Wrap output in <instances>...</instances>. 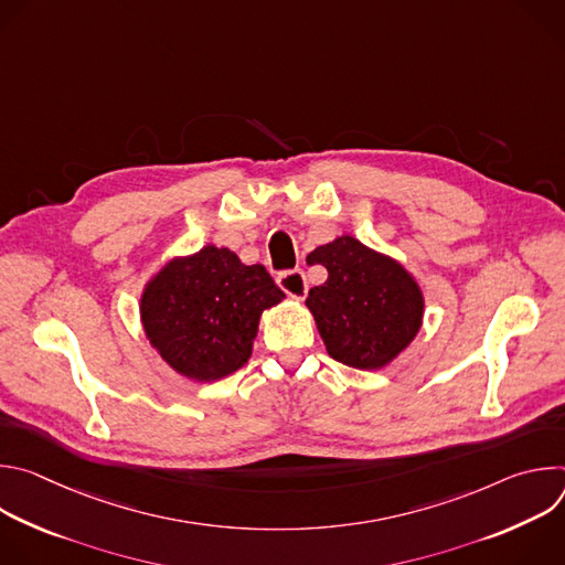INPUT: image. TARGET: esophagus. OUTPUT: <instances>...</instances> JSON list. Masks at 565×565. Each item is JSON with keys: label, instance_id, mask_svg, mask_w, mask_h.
Returning <instances> with one entry per match:
<instances>
[{"label": "esophagus", "instance_id": "esophagus-1", "mask_svg": "<svg viewBox=\"0 0 565 565\" xmlns=\"http://www.w3.org/2000/svg\"><path fill=\"white\" fill-rule=\"evenodd\" d=\"M277 284L292 299H303L308 292V281L303 270H286L277 277Z\"/></svg>", "mask_w": 565, "mask_h": 565}]
</instances>
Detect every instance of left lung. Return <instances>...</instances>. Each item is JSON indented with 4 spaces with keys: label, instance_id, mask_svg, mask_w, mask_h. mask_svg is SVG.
<instances>
[{
    "label": "left lung",
    "instance_id": "1",
    "mask_svg": "<svg viewBox=\"0 0 565 565\" xmlns=\"http://www.w3.org/2000/svg\"><path fill=\"white\" fill-rule=\"evenodd\" d=\"M329 270L310 288L306 306L333 360L375 371L393 362L418 335L425 297L418 281L395 259L344 234L308 255Z\"/></svg>",
    "mask_w": 565,
    "mask_h": 565
}]
</instances>
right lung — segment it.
<instances>
[{
	"mask_svg": "<svg viewBox=\"0 0 565 565\" xmlns=\"http://www.w3.org/2000/svg\"><path fill=\"white\" fill-rule=\"evenodd\" d=\"M284 297L262 264L205 246L147 281L140 319L149 344L177 373L214 382L248 362L262 312Z\"/></svg>",
	"mask_w": 565,
	"mask_h": 565,
	"instance_id": "1",
	"label": "right lung"
}]
</instances>
